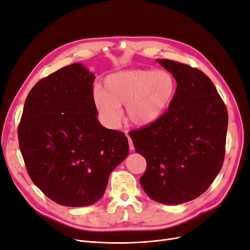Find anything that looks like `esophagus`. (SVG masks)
<instances>
[{
    "label": "esophagus",
    "instance_id": "esophagus-1",
    "mask_svg": "<svg viewBox=\"0 0 250 250\" xmlns=\"http://www.w3.org/2000/svg\"><path fill=\"white\" fill-rule=\"evenodd\" d=\"M127 140H128V145H129V149L130 150H134V145H133V141H132V139H130L129 137L127 138Z\"/></svg>",
    "mask_w": 250,
    "mask_h": 250
}]
</instances>
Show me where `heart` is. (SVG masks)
<instances>
[{"label": "heart", "mask_w": 250, "mask_h": 250, "mask_svg": "<svg viewBox=\"0 0 250 250\" xmlns=\"http://www.w3.org/2000/svg\"><path fill=\"white\" fill-rule=\"evenodd\" d=\"M177 92L174 76L165 70L136 69L116 72L104 79L103 89L94 90V103L102 121L115 126L125 104V120L146 127L160 120Z\"/></svg>", "instance_id": "1"}]
</instances>
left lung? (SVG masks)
<instances>
[{
    "mask_svg": "<svg viewBox=\"0 0 250 250\" xmlns=\"http://www.w3.org/2000/svg\"><path fill=\"white\" fill-rule=\"evenodd\" d=\"M157 62L174 76L176 95L160 120L129 136L147 161L140 178L143 189L155 202L179 205L204 193L220 172L228 112L202 71L170 60Z\"/></svg>",
    "mask_w": 250,
    "mask_h": 250,
    "instance_id": "1",
    "label": "left lung"
}]
</instances>
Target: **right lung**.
<instances>
[{
	"instance_id": "obj_1",
	"label": "right lung",
	"mask_w": 250,
	"mask_h": 250,
	"mask_svg": "<svg viewBox=\"0 0 250 250\" xmlns=\"http://www.w3.org/2000/svg\"><path fill=\"white\" fill-rule=\"evenodd\" d=\"M94 80L80 62L42 79L25 100L18 127L31 180L47 198L65 207L98 202L112 170L129 151L124 133L98 122Z\"/></svg>"
}]
</instances>
